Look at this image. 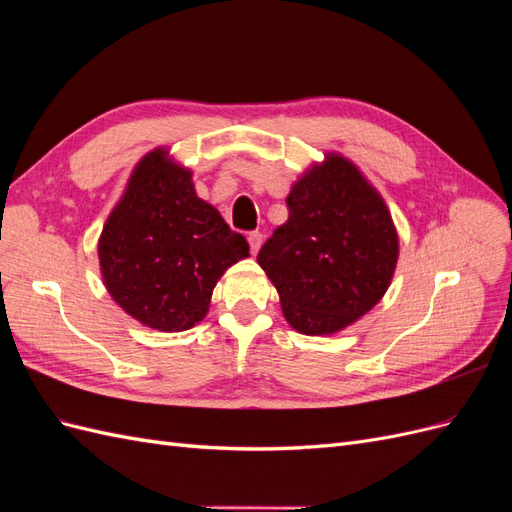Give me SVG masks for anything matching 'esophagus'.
Returning <instances> with one entry per match:
<instances>
[{
	"mask_svg": "<svg viewBox=\"0 0 512 512\" xmlns=\"http://www.w3.org/2000/svg\"><path fill=\"white\" fill-rule=\"evenodd\" d=\"M247 243H250V252L256 254L260 250V245H262V235H260V232L258 230L250 232V235H247Z\"/></svg>",
	"mask_w": 512,
	"mask_h": 512,
	"instance_id": "esophagus-1",
	"label": "esophagus"
}]
</instances>
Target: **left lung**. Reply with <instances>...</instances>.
Segmentation results:
<instances>
[{"instance_id":"obj_1","label":"left lung","mask_w":512,"mask_h":512,"mask_svg":"<svg viewBox=\"0 0 512 512\" xmlns=\"http://www.w3.org/2000/svg\"><path fill=\"white\" fill-rule=\"evenodd\" d=\"M288 220L258 252L286 320L329 335L374 307L397 265V232L380 194L354 164L329 156L294 185Z\"/></svg>"}]
</instances>
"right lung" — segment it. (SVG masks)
Here are the masks:
<instances>
[{"label":"right lung","instance_id":"1","mask_svg":"<svg viewBox=\"0 0 512 512\" xmlns=\"http://www.w3.org/2000/svg\"><path fill=\"white\" fill-rule=\"evenodd\" d=\"M98 254L111 297L147 327L173 333L205 318L215 284L250 245L196 196L190 170L158 149L134 168Z\"/></svg>","mask_w":512,"mask_h":512}]
</instances>
